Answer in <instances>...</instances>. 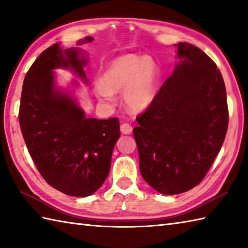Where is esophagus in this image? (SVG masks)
Masks as SVG:
<instances>
[{
	"mask_svg": "<svg viewBox=\"0 0 248 248\" xmlns=\"http://www.w3.org/2000/svg\"><path fill=\"white\" fill-rule=\"evenodd\" d=\"M120 131H121V133H124V134H131L132 133V127H131L129 124L124 123L120 125Z\"/></svg>",
	"mask_w": 248,
	"mask_h": 248,
	"instance_id": "1",
	"label": "esophagus"
}]
</instances>
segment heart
<instances>
[{"mask_svg": "<svg viewBox=\"0 0 248 248\" xmlns=\"http://www.w3.org/2000/svg\"><path fill=\"white\" fill-rule=\"evenodd\" d=\"M159 66L152 57L125 55L110 61L94 87L95 95L113 103L114 94L123 90L124 103L133 111L148 108L154 100L159 80Z\"/></svg>", "mask_w": 248, "mask_h": 248, "instance_id": "b5f03b06", "label": "heart"}]
</instances>
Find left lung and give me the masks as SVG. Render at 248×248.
I'll return each mask as SVG.
<instances>
[{"label": "left lung", "instance_id": "8db88e82", "mask_svg": "<svg viewBox=\"0 0 248 248\" xmlns=\"http://www.w3.org/2000/svg\"><path fill=\"white\" fill-rule=\"evenodd\" d=\"M178 63L133 129L143 178L162 195L201 183L224 143L229 113L224 79L205 52L178 43Z\"/></svg>", "mask_w": 248, "mask_h": 248}]
</instances>
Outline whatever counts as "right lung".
<instances>
[{
    "mask_svg": "<svg viewBox=\"0 0 248 248\" xmlns=\"http://www.w3.org/2000/svg\"><path fill=\"white\" fill-rule=\"evenodd\" d=\"M93 41L87 36L77 46ZM88 59L75 47L58 43L43 51L23 80L19 124L33 162L57 190L88 197L108 176L111 154L120 137L119 119L87 118L76 100L55 84V69H71L87 81Z\"/></svg>",
    "mask_w": 248,
    "mask_h": 248,
    "instance_id": "1",
    "label": "right lung"
}]
</instances>
